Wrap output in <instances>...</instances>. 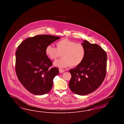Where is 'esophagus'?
Masks as SVG:
<instances>
[{"label":"esophagus","instance_id":"obj_1","mask_svg":"<svg viewBox=\"0 0 124 124\" xmlns=\"http://www.w3.org/2000/svg\"><path fill=\"white\" fill-rule=\"evenodd\" d=\"M59 71L60 73H63L65 72V70L64 69H59Z\"/></svg>","mask_w":124,"mask_h":124}]
</instances>
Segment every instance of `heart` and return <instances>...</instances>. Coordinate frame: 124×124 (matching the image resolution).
Wrapping results in <instances>:
<instances>
[{
	"label": "heart",
	"mask_w": 124,
	"mask_h": 124,
	"mask_svg": "<svg viewBox=\"0 0 124 124\" xmlns=\"http://www.w3.org/2000/svg\"><path fill=\"white\" fill-rule=\"evenodd\" d=\"M56 46V48L48 45L46 48V53L50 59H56L61 54L62 58L54 62L55 66L75 67L80 65L85 57V50L80 43L64 39L57 42Z\"/></svg>",
	"instance_id": "obj_1"
}]
</instances>
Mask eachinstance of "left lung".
<instances>
[{
    "mask_svg": "<svg viewBox=\"0 0 124 124\" xmlns=\"http://www.w3.org/2000/svg\"><path fill=\"white\" fill-rule=\"evenodd\" d=\"M85 55L82 62L69 70L71 75L69 86L79 95L89 94L98 88L103 82L106 72L107 54L97 44L84 40Z\"/></svg>",
    "mask_w": 124,
    "mask_h": 124,
    "instance_id": "obj_1",
    "label": "left lung"
}]
</instances>
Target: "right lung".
I'll return each instance as SVG.
<instances>
[{"mask_svg": "<svg viewBox=\"0 0 124 124\" xmlns=\"http://www.w3.org/2000/svg\"><path fill=\"white\" fill-rule=\"evenodd\" d=\"M59 37L39 35L22 42L16 53L15 71L24 88L36 95L49 93L54 77L59 73L58 68H49L52 62L46 53V48Z\"/></svg>", "mask_w": 124, "mask_h": 124, "instance_id": "right-lung-1", "label": "right lung"}]
</instances>
